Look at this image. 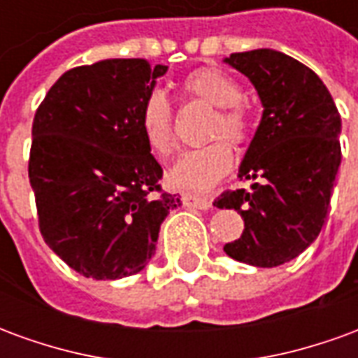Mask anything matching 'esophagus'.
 Segmentation results:
<instances>
[{
    "instance_id": "1",
    "label": "esophagus",
    "mask_w": 358,
    "mask_h": 358,
    "mask_svg": "<svg viewBox=\"0 0 358 358\" xmlns=\"http://www.w3.org/2000/svg\"><path fill=\"white\" fill-rule=\"evenodd\" d=\"M182 203L186 205L187 209H209L210 201L207 197L203 195H195V194H182Z\"/></svg>"
}]
</instances>
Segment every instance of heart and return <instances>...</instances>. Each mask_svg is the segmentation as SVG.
<instances>
[{
  "label": "heart",
  "mask_w": 358,
  "mask_h": 358,
  "mask_svg": "<svg viewBox=\"0 0 358 358\" xmlns=\"http://www.w3.org/2000/svg\"><path fill=\"white\" fill-rule=\"evenodd\" d=\"M182 92L186 97L199 99L218 107L213 117L209 138H218L207 145L189 149L180 157L169 172L171 186L192 192H205L217 184L226 172L232 169L234 145L245 143L251 130L248 109L241 103V88L228 74L213 66L195 69L182 80ZM141 136L149 151L157 157H171L176 148L174 110L161 92H153L143 101L140 113Z\"/></svg>",
  "instance_id": "heart-1"
}]
</instances>
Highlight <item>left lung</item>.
Returning a JSON list of instances; mask_svg holds the SVG:
<instances>
[{
  "instance_id": "obj_1",
  "label": "left lung",
  "mask_w": 358,
  "mask_h": 358,
  "mask_svg": "<svg viewBox=\"0 0 358 358\" xmlns=\"http://www.w3.org/2000/svg\"><path fill=\"white\" fill-rule=\"evenodd\" d=\"M226 63L253 82L264 109L240 166V178L255 184L226 189L215 207L243 218L226 255L270 268L301 255L322 230L341 163V120L316 73L282 51L232 53Z\"/></svg>"
}]
</instances>
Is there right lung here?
<instances>
[{
	"label": "right lung",
	"mask_w": 358,
	"mask_h": 358,
	"mask_svg": "<svg viewBox=\"0 0 358 358\" xmlns=\"http://www.w3.org/2000/svg\"><path fill=\"white\" fill-rule=\"evenodd\" d=\"M164 65L107 59L74 66L36 110L28 178L43 240L95 280L138 274L180 199L141 136L140 113Z\"/></svg>",
	"instance_id": "obj_1"
}]
</instances>
